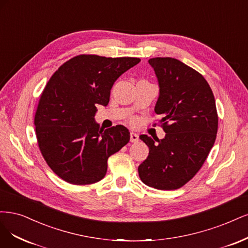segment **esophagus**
<instances>
[{"instance_id": "1", "label": "esophagus", "mask_w": 248, "mask_h": 248, "mask_svg": "<svg viewBox=\"0 0 248 248\" xmlns=\"http://www.w3.org/2000/svg\"><path fill=\"white\" fill-rule=\"evenodd\" d=\"M130 136H131V142H133V143L137 142V141L139 140V136H138V134H136L135 132H131Z\"/></svg>"}]
</instances>
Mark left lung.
Here are the masks:
<instances>
[{"mask_svg": "<svg viewBox=\"0 0 248 248\" xmlns=\"http://www.w3.org/2000/svg\"><path fill=\"white\" fill-rule=\"evenodd\" d=\"M159 86L155 111L164 115V139L141 135L149 148L138 167L140 179L156 189H177L201 169L217 138L218 117L205 78L172 58L148 61Z\"/></svg>", "mask_w": 248, "mask_h": 248, "instance_id": "8db88e82", "label": "left lung"}]
</instances>
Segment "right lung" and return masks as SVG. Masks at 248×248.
Instances as JSON below:
<instances>
[{
	"label": "right lung",
	"mask_w": 248,
	"mask_h": 248,
	"mask_svg": "<svg viewBox=\"0 0 248 248\" xmlns=\"http://www.w3.org/2000/svg\"><path fill=\"white\" fill-rule=\"evenodd\" d=\"M140 61L80 54L47 82L35 114L36 136L47 165L62 180L77 186L100 181L108 157L130 141L124 125L100 127L95 106L108 105L116 79Z\"/></svg>",
	"instance_id": "obj_1"
}]
</instances>
